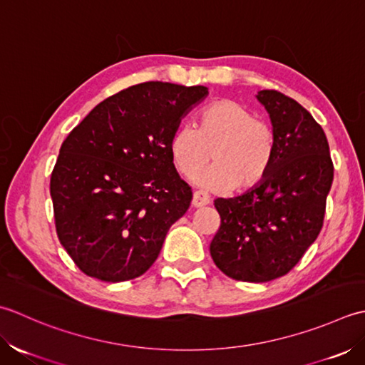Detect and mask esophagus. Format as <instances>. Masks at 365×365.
I'll return each instance as SVG.
<instances>
[{
  "instance_id": "1",
  "label": "esophagus",
  "mask_w": 365,
  "mask_h": 365,
  "mask_svg": "<svg viewBox=\"0 0 365 365\" xmlns=\"http://www.w3.org/2000/svg\"><path fill=\"white\" fill-rule=\"evenodd\" d=\"M210 205V195L205 192H193V197H192V206L193 207H202V206H206Z\"/></svg>"
}]
</instances>
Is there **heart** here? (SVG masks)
I'll return each mask as SVG.
<instances>
[{"label": "heart", "instance_id": "obj_1", "mask_svg": "<svg viewBox=\"0 0 365 365\" xmlns=\"http://www.w3.org/2000/svg\"><path fill=\"white\" fill-rule=\"evenodd\" d=\"M170 153L185 176L202 170L212 154L214 165L193 178V182L210 190L244 192L257 187L269 172L276 133L247 107L220 99L202 110L197 128L181 124L173 132Z\"/></svg>", "mask_w": 365, "mask_h": 365}]
</instances>
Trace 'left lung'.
I'll return each instance as SVG.
<instances>
[{
	"label": "left lung",
	"mask_w": 365,
	"mask_h": 365,
	"mask_svg": "<svg viewBox=\"0 0 365 365\" xmlns=\"http://www.w3.org/2000/svg\"><path fill=\"white\" fill-rule=\"evenodd\" d=\"M257 101L269 113L276 153L257 187L214 200L220 228L210 252L225 276L259 284L285 276L317 240L334 165L324 130L301 103L274 89Z\"/></svg>",
	"instance_id": "1"
}]
</instances>
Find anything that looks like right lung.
<instances>
[{
  "instance_id": "1",
  "label": "right lung",
  "mask_w": 365,
  "mask_h": 365,
  "mask_svg": "<svg viewBox=\"0 0 365 365\" xmlns=\"http://www.w3.org/2000/svg\"><path fill=\"white\" fill-rule=\"evenodd\" d=\"M206 86L146 81L96 106L63 141L50 180L59 242L86 276L145 274L189 210L170 140Z\"/></svg>"
}]
</instances>
